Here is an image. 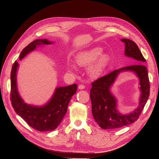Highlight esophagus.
<instances>
[{
    "instance_id": "1",
    "label": "esophagus",
    "mask_w": 159,
    "mask_h": 159,
    "mask_svg": "<svg viewBox=\"0 0 159 159\" xmlns=\"http://www.w3.org/2000/svg\"><path fill=\"white\" fill-rule=\"evenodd\" d=\"M84 88H85L84 85L80 84V85L79 86V89H84Z\"/></svg>"
}]
</instances>
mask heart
I'll use <instances>...</instances> for the list:
<instances>
[{
    "instance_id": "heart-1",
    "label": "heart",
    "mask_w": 159,
    "mask_h": 159,
    "mask_svg": "<svg viewBox=\"0 0 159 159\" xmlns=\"http://www.w3.org/2000/svg\"><path fill=\"white\" fill-rule=\"evenodd\" d=\"M77 64L80 67H87L88 73L91 78H97L101 76L110 64V57L103 53V49L95 47L84 50L78 53L75 57ZM70 70H75V66L69 64Z\"/></svg>"
}]
</instances>
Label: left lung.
<instances>
[{"mask_svg": "<svg viewBox=\"0 0 159 159\" xmlns=\"http://www.w3.org/2000/svg\"><path fill=\"white\" fill-rule=\"evenodd\" d=\"M121 41L125 44V55L134 58L138 64L115 70L91 82L90 98L92 114L99 126L104 129L120 128L137 121L149 96L150 84L148 70L146 66L143 64L146 59L138 46L133 40L124 39ZM124 70H132L137 74L140 79L142 92L138 109L127 116H122L116 110L115 98L109 91V88L117 75Z\"/></svg>", "mask_w": 159, "mask_h": 159, "instance_id": "obj_1", "label": "left lung"}]
</instances>
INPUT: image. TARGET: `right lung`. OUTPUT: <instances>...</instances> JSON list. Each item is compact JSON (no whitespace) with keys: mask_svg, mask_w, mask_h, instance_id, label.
I'll return each instance as SVG.
<instances>
[{"mask_svg":"<svg viewBox=\"0 0 159 159\" xmlns=\"http://www.w3.org/2000/svg\"><path fill=\"white\" fill-rule=\"evenodd\" d=\"M46 39H37L31 42L21 52L19 59L40 44H49ZM19 66L15 61L11 71L10 100L15 112L26 122L29 126L39 131H48L55 129L62 120L67 112L68 106L72 96L76 93L77 85L61 87L56 89L54 95L46 105L37 107L28 105L23 102L16 88V72Z\"/></svg>","mask_w":159,"mask_h":159,"instance_id":"obj_1","label":"right lung"}]
</instances>
